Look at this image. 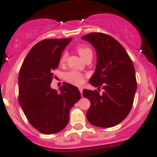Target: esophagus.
Listing matches in <instances>:
<instances>
[{
	"mask_svg": "<svg viewBox=\"0 0 157 157\" xmlns=\"http://www.w3.org/2000/svg\"><path fill=\"white\" fill-rule=\"evenodd\" d=\"M78 90H79V92L81 93V94H82V87H79Z\"/></svg>",
	"mask_w": 157,
	"mask_h": 157,
	"instance_id": "34e87169",
	"label": "esophagus"
}]
</instances>
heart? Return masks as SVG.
Masks as SVG:
<instances>
[{"label":"heart","instance_id":"b5f03b06","mask_svg":"<svg viewBox=\"0 0 157 157\" xmlns=\"http://www.w3.org/2000/svg\"><path fill=\"white\" fill-rule=\"evenodd\" d=\"M76 49H77L80 56L84 59H86L89 56H92L93 55L92 49H91L90 47L88 46L87 45H85V44H78L76 46ZM67 55H68L67 52L64 51L60 56L59 62L64 63L66 61L67 58ZM64 78L67 82L76 86H80L81 84H82L83 80H84L82 75L77 71H71L67 72L64 75Z\"/></svg>","mask_w":157,"mask_h":157}]
</instances>
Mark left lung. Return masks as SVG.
<instances>
[{"label":"left lung","instance_id":"obj_1","mask_svg":"<svg viewBox=\"0 0 157 157\" xmlns=\"http://www.w3.org/2000/svg\"><path fill=\"white\" fill-rule=\"evenodd\" d=\"M82 39L90 42L98 56L97 67L90 82L98 91L83 90L90 101L86 118L92 125L112 127L121 123L130 112L137 90L135 70L125 48L114 37L104 33H90ZM104 92L99 94V89Z\"/></svg>","mask_w":157,"mask_h":157}]
</instances>
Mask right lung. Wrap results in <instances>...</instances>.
Segmentation results:
<instances>
[{
  "mask_svg": "<svg viewBox=\"0 0 157 157\" xmlns=\"http://www.w3.org/2000/svg\"><path fill=\"white\" fill-rule=\"evenodd\" d=\"M70 38L44 39L32 47L19 74V103L30 125L39 132L52 134L65 128L69 112L81 98L78 89L63 82L59 93L52 90L53 70Z\"/></svg>",
  "mask_w": 157,
  "mask_h": 157,
  "instance_id": "obj_1",
  "label": "right lung"
}]
</instances>
